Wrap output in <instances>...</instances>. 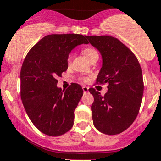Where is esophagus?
Listing matches in <instances>:
<instances>
[{
	"mask_svg": "<svg viewBox=\"0 0 161 161\" xmlns=\"http://www.w3.org/2000/svg\"><path fill=\"white\" fill-rule=\"evenodd\" d=\"M88 87H87V86H82V91H83V92H84V93H86V92H88Z\"/></svg>",
	"mask_w": 161,
	"mask_h": 161,
	"instance_id": "obj_1",
	"label": "esophagus"
}]
</instances>
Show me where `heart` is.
<instances>
[{
    "label": "heart",
    "instance_id": "b5f03b06",
    "mask_svg": "<svg viewBox=\"0 0 161 161\" xmlns=\"http://www.w3.org/2000/svg\"><path fill=\"white\" fill-rule=\"evenodd\" d=\"M83 53H84L85 56L88 58V60H90L91 58H92L94 56L98 55L97 52H96L94 48H92V47H86V48L83 50ZM71 59H72V54L70 53L68 55V57H67V61H68V63L70 62ZM82 80L86 82V81H87V78H83V79H82Z\"/></svg>",
    "mask_w": 161,
    "mask_h": 161
}]
</instances>
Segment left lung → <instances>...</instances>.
<instances>
[{
    "mask_svg": "<svg viewBox=\"0 0 161 161\" xmlns=\"http://www.w3.org/2000/svg\"><path fill=\"white\" fill-rule=\"evenodd\" d=\"M102 55L103 65L96 84H108L104 96L91 87L95 127L114 135L129 128L136 118L143 94V79L139 62L133 52L119 40L109 36H86Z\"/></svg>",
    "mask_w": 161,
    "mask_h": 161,
    "instance_id": "8db88e82",
    "label": "left lung"
}]
</instances>
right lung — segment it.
I'll return each mask as SVG.
<instances>
[{"mask_svg":"<svg viewBox=\"0 0 161 161\" xmlns=\"http://www.w3.org/2000/svg\"><path fill=\"white\" fill-rule=\"evenodd\" d=\"M81 44H88L86 36L48 35L31 48L22 63V104L35 126L49 136L64 135L74 125L75 110L83 91L77 83L62 91L57 86V78L68 69L71 50Z\"/></svg>","mask_w":161,"mask_h":161,"instance_id":"obj_1","label":"right lung"}]
</instances>
